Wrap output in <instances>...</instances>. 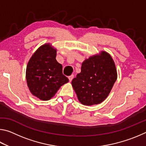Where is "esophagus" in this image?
<instances>
[{
	"label": "esophagus",
	"mask_w": 146,
	"mask_h": 146,
	"mask_svg": "<svg viewBox=\"0 0 146 146\" xmlns=\"http://www.w3.org/2000/svg\"><path fill=\"white\" fill-rule=\"evenodd\" d=\"M74 78V75H71V76H69V80H70V82H71V80H73V78Z\"/></svg>",
	"instance_id": "esophagus-1"
}]
</instances>
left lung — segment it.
I'll return each mask as SVG.
<instances>
[{"label":"left lung","mask_w":146,"mask_h":146,"mask_svg":"<svg viewBox=\"0 0 146 146\" xmlns=\"http://www.w3.org/2000/svg\"><path fill=\"white\" fill-rule=\"evenodd\" d=\"M117 78L115 64L110 54L101 51L83 62L81 72L71 84L78 99L84 105L103 102L110 94Z\"/></svg>","instance_id":"1"}]
</instances>
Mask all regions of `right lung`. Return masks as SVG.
<instances>
[{
  "label": "right lung",
  "instance_id": "1",
  "mask_svg": "<svg viewBox=\"0 0 146 146\" xmlns=\"http://www.w3.org/2000/svg\"><path fill=\"white\" fill-rule=\"evenodd\" d=\"M56 49L51 44L41 46L29 59L26 81L30 92L42 100L52 98L62 86L69 82L62 66L56 60Z\"/></svg>",
  "mask_w": 146,
  "mask_h": 146
}]
</instances>
